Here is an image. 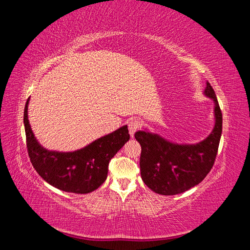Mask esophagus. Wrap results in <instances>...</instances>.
Wrapping results in <instances>:
<instances>
[{
	"label": "esophagus",
	"mask_w": 250,
	"mask_h": 250,
	"mask_svg": "<svg viewBox=\"0 0 250 250\" xmlns=\"http://www.w3.org/2000/svg\"><path fill=\"white\" fill-rule=\"evenodd\" d=\"M140 127H141V122L139 120H131L128 122V129H129L131 138L134 137V133L139 130Z\"/></svg>",
	"instance_id": "34e87169"
}]
</instances>
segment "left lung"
Returning a JSON list of instances; mask_svg holds the SVG:
<instances>
[{
	"instance_id": "1",
	"label": "left lung",
	"mask_w": 250,
	"mask_h": 250,
	"mask_svg": "<svg viewBox=\"0 0 250 250\" xmlns=\"http://www.w3.org/2000/svg\"><path fill=\"white\" fill-rule=\"evenodd\" d=\"M204 94L214 100L216 118L214 129L206 140L195 145H178L144 130L134 134L142 147V179L157 194L176 195L190 190L213 168L222 133V112L208 81Z\"/></svg>"
}]
</instances>
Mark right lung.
<instances>
[{
  "label": "right lung",
  "mask_w": 250,
  "mask_h": 250,
  "mask_svg": "<svg viewBox=\"0 0 250 250\" xmlns=\"http://www.w3.org/2000/svg\"><path fill=\"white\" fill-rule=\"evenodd\" d=\"M28 103L29 99L24 110L26 145L36 172L48 184L64 192L87 194L97 190L106 180L109 161L130 139L127 126L74 152L48 151L34 138L28 120Z\"/></svg>",
  "instance_id": "obj_1"
}]
</instances>
